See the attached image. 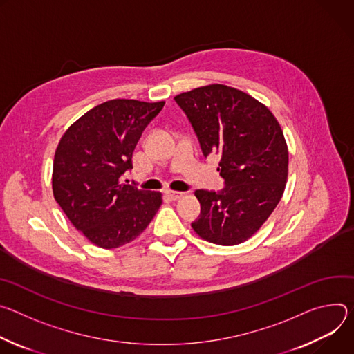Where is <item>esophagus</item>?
<instances>
[{"label":"esophagus","instance_id":"34e87169","mask_svg":"<svg viewBox=\"0 0 354 354\" xmlns=\"http://www.w3.org/2000/svg\"><path fill=\"white\" fill-rule=\"evenodd\" d=\"M166 195L167 197L170 198V200H173V201H176V200H180V198H183L184 197V192H181V191H166Z\"/></svg>","mask_w":354,"mask_h":354}]
</instances>
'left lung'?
Here are the masks:
<instances>
[{
  "label": "left lung",
  "mask_w": 354,
  "mask_h": 354,
  "mask_svg": "<svg viewBox=\"0 0 354 354\" xmlns=\"http://www.w3.org/2000/svg\"><path fill=\"white\" fill-rule=\"evenodd\" d=\"M198 136L204 156L219 153V192L197 189L200 218L191 226L204 241L239 245L280 203L288 177V147L271 111L252 95L209 84L174 97Z\"/></svg>",
  "instance_id": "obj_1"
}]
</instances>
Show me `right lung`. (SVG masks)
<instances>
[{
  "mask_svg": "<svg viewBox=\"0 0 354 354\" xmlns=\"http://www.w3.org/2000/svg\"><path fill=\"white\" fill-rule=\"evenodd\" d=\"M163 106L165 101L102 102L78 118L57 145L55 200L98 248L115 249L136 239L163 203L162 192L122 181L142 132Z\"/></svg>",
  "mask_w": 354,
  "mask_h": 354,
  "instance_id": "1",
  "label": "right lung"
}]
</instances>
